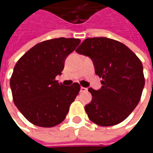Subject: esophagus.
I'll use <instances>...</instances> for the list:
<instances>
[{
	"mask_svg": "<svg viewBox=\"0 0 153 153\" xmlns=\"http://www.w3.org/2000/svg\"><path fill=\"white\" fill-rule=\"evenodd\" d=\"M88 91V88H83V87H81V92H87Z\"/></svg>",
	"mask_w": 153,
	"mask_h": 153,
	"instance_id": "obj_1",
	"label": "esophagus"
}]
</instances>
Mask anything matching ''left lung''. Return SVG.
<instances>
[{
  "label": "left lung",
  "instance_id": "8db88e82",
  "mask_svg": "<svg viewBox=\"0 0 153 153\" xmlns=\"http://www.w3.org/2000/svg\"><path fill=\"white\" fill-rule=\"evenodd\" d=\"M90 57L102 88L88 91L92 101L85 105L90 120L99 126L117 125L125 120L140 100L145 77L142 63L126 45L107 37L85 39L76 50Z\"/></svg>",
  "mask_w": 153,
  "mask_h": 153
}]
</instances>
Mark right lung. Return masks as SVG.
I'll return each instance as SVG.
<instances>
[{"instance_id":"right-lung-1","label":"right lung","mask_w":153,"mask_h":153,"mask_svg":"<svg viewBox=\"0 0 153 153\" xmlns=\"http://www.w3.org/2000/svg\"><path fill=\"white\" fill-rule=\"evenodd\" d=\"M80 42L77 38L47 40L35 45L16 63L10 79L13 99L30 123L51 128L66 117L81 87L77 82L64 86L55 77Z\"/></svg>"}]
</instances>
